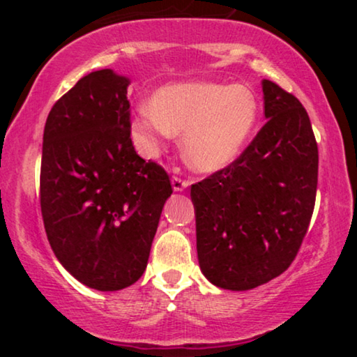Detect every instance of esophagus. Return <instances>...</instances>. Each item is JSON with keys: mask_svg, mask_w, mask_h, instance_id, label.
<instances>
[{"mask_svg": "<svg viewBox=\"0 0 357 357\" xmlns=\"http://www.w3.org/2000/svg\"><path fill=\"white\" fill-rule=\"evenodd\" d=\"M188 180H183L182 177H177V175H174V178H172V187H174V190L175 192H183L185 188L188 187Z\"/></svg>", "mask_w": 357, "mask_h": 357, "instance_id": "esophagus-1", "label": "esophagus"}]
</instances>
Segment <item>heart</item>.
<instances>
[{"label": "heart", "instance_id": "heart-1", "mask_svg": "<svg viewBox=\"0 0 357 357\" xmlns=\"http://www.w3.org/2000/svg\"><path fill=\"white\" fill-rule=\"evenodd\" d=\"M260 119L250 87L180 82L159 89L131 121L135 143L153 155L164 139L183 131V154L198 172L227 167L242 153Z\"/></svg>", "mask_w": 357, "mask_h": 357}]
</instances>
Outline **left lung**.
I'll return each instance as SVG.
<instances>
[{
  "mask_svg": "<svg viewBox=\"0 0 357 357\" xmlns=\"http://www.w3.org/2000/svg\"><path fill=\"white\" fill-rule=\"evenodd\" d=\"M266 123L238 158L192 185L197 250L214 286L247 291L284 273L315 206L319 148L296 96L263 79Z\"/></svg>",
  "mask_w": 357,
  "mask_h": 357,
  "instance_id": "1",
  "label": "left lung"
}]
</instances>
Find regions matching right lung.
Wrapping results in <instances>:
<instances>
[{
	"label": "right lung",
	"mask_w": 357,
	"mask_h": 357,
	"mask_svg": "<svg viewBox=\"0 0 357 357\" xmlns=\"http://www.w3.org/2000/svg\"><path fill=\"white\" fill-rule=\"evenodd\" d=\"M94 71L52 107L43 130L40 209L50 247L77 281L97 291L136 282L148 265L169 174L131 141L126 87Z\"/></svg>",
	"instance_id": "1"
}]
</instances>
